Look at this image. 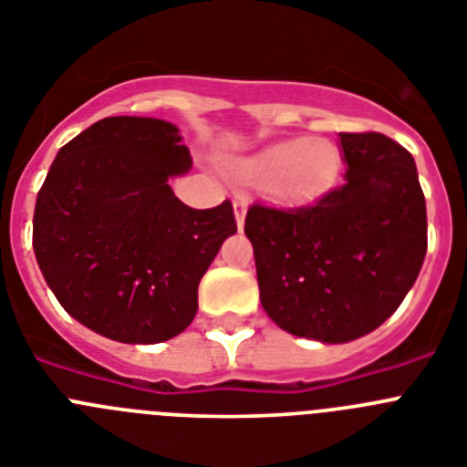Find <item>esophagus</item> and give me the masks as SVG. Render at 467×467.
Wrapping results in <instances>:
<instances>
[{
	"instance_id": "esophagus-1",
	"label": "esophagus",
	"mask_w": 467,
	"mask_h": 467,
	"mask_svg": "<svg viewBox=\"0 0 467 467\" xmlns=\"http://www.w3.org/2000/svg\"><path fill=\"white\" fill-rule=\"evenodd\" d=\"M245 210H247V198L243 196V193H238V196L234 198V213H236L238 229H241L243 222H245Z\"/></svg>"
}]
</instances>
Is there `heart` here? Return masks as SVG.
I'll return each instance as SVG.
<instances>
[{
    "label": "heart",
    "mask_w": 467,
    "mask_h": 467,
    "mask_svg": "<svg viewBox=\"0 0 467 467\" xmlns=\"http://www.w3.org/2000/svg\"><path fill=\"white\" fill-rule=\"evenodd\" d=\"M341 151L325 138L290 140L241 161L236 175L271 187L285 201H311L337 182Z\"/></svg>",
    "instance_id": "heart-1"
}]
</instances>
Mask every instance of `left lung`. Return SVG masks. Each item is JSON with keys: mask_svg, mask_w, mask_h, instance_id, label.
<instances>
[{"mask_svg": "<svg viewBox=\"0 0 467 467\" xmlns=\"http://www.w3.org/2000/svg\"><path fill=\"white\" fill-rule=\"evenodd\" d=\"M346 182L299 208L245 214L264 311L285 332L344 344L393 316L428 250L416 163L381 133H339Z\"/></svg>", "mask_w": 467, "mask_h": 467, "instance_id": "8db88e82", "label": "left lung"}]
</instances>
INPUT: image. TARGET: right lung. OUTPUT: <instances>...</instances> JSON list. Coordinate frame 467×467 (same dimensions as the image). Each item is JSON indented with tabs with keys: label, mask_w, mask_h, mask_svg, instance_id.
<instances>
[{
	"label": "right lung",
	"mask_w": 467,
	"mask_h": 467,
	"mask_svg": "<svg viewBox=\"0 0 467 467\" xmlns=\"http://www.w3.org/2000/svg\"><path fill=\"white\" fill-rule=\"evenodd\" d=\"M177 126L107 117L57 151L36 193L32 245L60 306L121 344L192 325L198 283L236 234L234 205H184L168 177L192 168Z\"/></svg>",
	"instance_id": "1"
}]
</instances>
